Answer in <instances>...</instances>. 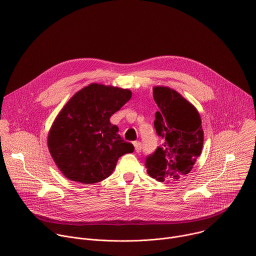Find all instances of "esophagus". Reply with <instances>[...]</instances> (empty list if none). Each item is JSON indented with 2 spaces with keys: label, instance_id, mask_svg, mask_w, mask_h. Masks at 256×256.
Instances as JSON below:
<instances>
[{
  "label": "esophagus",
  "instance_id": "1",
  "mask_svg": "<svg viewBox=\"0 0 256 256\" xmlns=\"http://www.w3.org/2000/svg\"><path fill=\"white\" fill-rule=\"evenodd\" d=\"M134 150L136 153H140L142 151V142H134Z\"/></svg>",
  "mask_w": 256,
  "mask_h": 256
}]
</instances>
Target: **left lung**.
<instances>
[{
  "instance_id": "1",
  "label": "left lung",
  "mask_w": 256,
  "mask_h": 256,
  "mask_svg": "<svg viewBox=\"0 0 256 256\" xmlns=\"http://www.w3.org/2000/svg\"><path fill=\"white\" fill-rule=\"evenodd\" d=\"M159 107L154 126L163 138L161 147L146 158L148 174L160 182L184 178L194 168L204 144V130L196 108L168 87L153 89Z\"/></svg>"
}]
</instances>
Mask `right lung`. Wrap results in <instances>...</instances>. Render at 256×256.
<instances>
[{"instance_id":"add662e5","label":"right lung","mask_w":256,"mask_h":256,"mask_svg":"<svg viewBox=\"0 0 256 256\" xmlns=\"http://www.w3.org/2000/svg\"><path fill=\"white\" fill-rule=\"evenodd\" d=\"M130 97L128 89L90 84L64 106L48 132V144L68 179L96 184L112 173L120 157L134 152V146L109 122Z\"/></svg>"}]
</instances>
